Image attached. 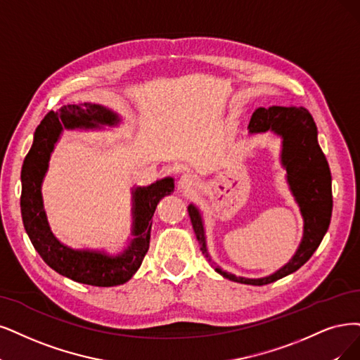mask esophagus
I'll return each mask as SVG.
<instances>
[{
	"label": "esophagus",
	"instance_id": "34e87169",
	"mask_svg": "<svg viewBox=\"0 0 360 360\" xmlns=\"http://www.w3.org/2000/svg\"><path fill=\"white\" fill-rule=\"evenodd\" d=\"M197 185L195 179L191 175H182L179 179V188L181 190H191Z\"/></svg>",
	"mask_w": 360,
	"mask_h": 360
}]
</instances>
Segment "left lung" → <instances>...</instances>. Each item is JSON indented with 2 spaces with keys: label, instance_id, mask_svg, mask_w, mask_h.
<instances>
[{
  "label": "left lung",
  "instance_id": "1",
  "mask_svg": "<svg viewBox=\"0 0 360 360\" xmlns=\"http://www.w3.org/2000/svg\"><path fill=\"white\" fill-rule=\"evenodd\" d=\"M248 129L252 135L271 130L282 138L281 162L286 169V181L304 218V234L300 248L290 261L276 273L261 278H246L224 271L218 265H214L217 273L233 282L262 286L297 271L311 258L314 250L321 245L332 215V179L326 157L317 142L314 120L302 106L258 108L252 114ZM188 215L202 252L212 261L207 254L200 212L194 205H190Z\"/></svg>",
  "mask_w": 360,
  "mask_h": 360
}]
</instances>
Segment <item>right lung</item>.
<instances>
[{"instance_id": "right-lung-1", "label": "right lung", "mask_w": 360, "mask_h": 360, "mask_svg": "<svg viewBox=\"0 0 360 360\" xmlns=\"http://www.w3.org/2000/svg\"><path fill=\"white\" fill-rule=\"evenodd\" d=\"M120 117L96 103L63 105L50 111L34 133V142L22 166L20 210L25 230L35 250L50 269L74 282L91 286H117L130 281L138 271L150 248L153 215L158 202L173 193L172 178L160 179L148 187L131 191L133 225L131 242L118 255L99 250H79L60 243L53 236L43 206L41 184L49 169V160L63 129H95L117 126Z\"/></svg>"}]
</instances>
